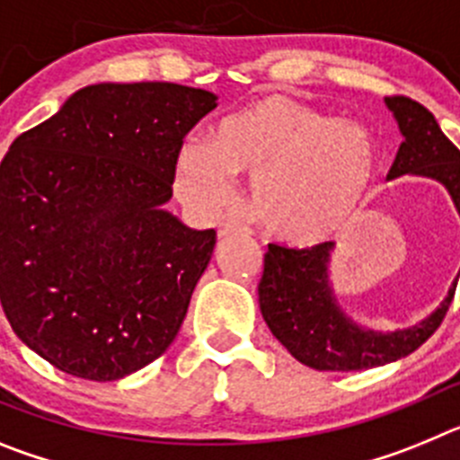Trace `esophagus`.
<instances>
[{
  "label": "esophagus",
  "mask_w": 460,
  "mask_h": 460,
  "mask_svg": "<svg viewBox=\"0 0 460 460\" xmlns=\"http://www.w3.org/2000/svg\"><path fill=\"white\" fill-rule=\"evenodd\" d=\"M249 227L243 226L242 221L237 218H226V221L218 226V237H230V234H237V233H246Z\"/></svg>",
  "instance_id": "1"
}]
</instances>
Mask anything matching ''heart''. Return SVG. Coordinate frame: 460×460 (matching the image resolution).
I'll return each mask as SVG.
<instances>
[{"label":"heart","mask_w":460,"mask_h":460,"mask_svg":"<svg viewBox=\"0 0 460 460\" xmlns=\"http://www.w3.org/2000/svg\"><path fill=\"white\" fill-rule=\"evenodd\" d=\"M380 152L371 133L283 93L218 121L209 145L186 142L177 193L202 211L234 198L233 177L253 180L255 218L271 237L313 246L336 234L371 193Z\"/></svg>","instance_id":"1"}]
</instances>
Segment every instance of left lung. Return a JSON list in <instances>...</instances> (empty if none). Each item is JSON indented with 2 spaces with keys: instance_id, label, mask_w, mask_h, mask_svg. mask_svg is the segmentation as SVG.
<instances>
[{
  "instance_id": "1",
  "label": "left lung",
  "mask_w": 460,
  "mask_h": 460,
  "mask_svg": "<svg viewBox=\"0 0 460 460\" xmlns=\"http://www.w3.org/2000/svg\"><path fill=\"white\" fill-rule=\"evenodd\" d=\"M405 140L398 147L387 180L421 174L440 181L460 214V152L442 133L433 112L408 96L385 99ZM334 242L311 249L270 243L260 279V311L271 334L296 361L318 371H364L414 352L445 320L456 292V280L445 302L420 324L396 332L364 329L341 311L329 286V258Z\"/></svg>"
}]
</instances>
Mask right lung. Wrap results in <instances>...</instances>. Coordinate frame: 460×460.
Returning <instances> with one entry per match:
<instances>
[{
  "label": "right lung",
  "instance_id": "add662e5",
  "mask_svg": "<svg viewBox=\"0 0 460 460\" xmlns=\"http://www.w3.org/2000/svg\"><path fill=\"white\" fill-rule=\"evenodd\" d=\"M205 89L101 83L18 136L0 164V302L24 345L84 380L164 355L217 233L164 209Z\"/></svg>",
  "mask_w": 460,
  "mask_h": 460
}]
</instances>
